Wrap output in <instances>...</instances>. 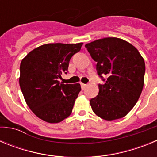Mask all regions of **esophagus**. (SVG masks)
Returning <instances> with one entry per match:
<instances>
[{"mask_svg":"<svg viewBox=\"0 0 157 157\" xmlns=\"http://www.w3.org/2000/svg\"><path fill=\"white\" fill-rule=\"evenodd\" d=\"M86 86H87L86 84H84V83H81V87H82V90H85L86 87Z\"/></svg>","mask_w":157,"mask_h":157,"instance_id":"34e87169","label":"esophagus"}]
</instances>
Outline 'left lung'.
Returning <instances> with one entry per match:
<instances>
[{"mask_svg": "<svg viewBox=\"0 0 157 157\" xmlns=\"http://www.w3.org/2000/svg\"><path fill=\"white\" fill-rule=\"evenodd\" d=\"M85 46L97 62L98 75L107 77L105 84L98 85V95L90 100L93 111L109 121L124 117L136 105L143 89V57L134 45L118 37L96 40Z\"/></svg>", "mask_w": 157, "mask_h": 157, "instance_id": "8db88e82", "label": "left lung"}]
</instances>
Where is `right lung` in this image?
Wrapping results in <instances>:
<instances>
[{"label":"right lung","instance_id":"obj_1","mask_svg":"<svg viewBox=\"0 0 157 157\" xmlns=\"http://www.w3.org/2000/svg\"><path fill=\"white\" fill-rule=\"evenodd\" d=\"M83 43H50L30 51L20 63L19 86L26 103L36 116L49 123L71 115L81 91L79 83L59 82L71 56Z\"/></svg>","mask_w":157,"mask_h":157}]
</instances>
